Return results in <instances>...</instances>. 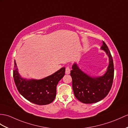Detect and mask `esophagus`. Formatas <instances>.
<instances>
[{
    "label": "esophagus",
    "mask_w": 128,
    "mask_h": 128,
    "mask_svg": "<svg viewBox=\"0 0 128 128\" xmlns=\"http://www.w3.org/2000/svg\"><path fill=\"white\" fill-rule=\"evenodd\" d=\"M66 74H70V67L69 66H67L66 68Z\"/></svg>",
    "instance_id": "obj_1"
}]
</instances>
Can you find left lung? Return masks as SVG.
<instances>
[{
  "instance_id": "left-lung-1",
  "label": "left lung",
  "mask_w": 128,
  "mask_h": 128,
  "mask_svg": "<svg viewBox=\"0 0 128 128\" xmlns=\"http://www.w3.org/2000/svg\"><path fill=\"white\" fill-rule=\"evenodd\" d=\"M100 49L106 52L109 60L107 70L102 76H90L81 70L76 63L72 67L70 76L74 94L83 103L91 104L100 101L108 94L112 85L114 76L112 57L104 41Z\"/></svg>"
}]
</instances>
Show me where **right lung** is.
<instances>
[{
  "instance_id": "1",
  "label": "right lung",
  "mask_w": 128,
  "mask_h": 128,
  "mask_svg": "<svg viewBox=\"0 0 128 128\" xmlns=\"http://www.w3.org/2000/svg\"><path fill=\"white\" fill-rule=\"evenodd\" d=\"M18 70L14 61L13 76L18 92L28 100L40 105H47L53 102L58 84L65 74V67H62L44 78L27 79L22 78Z\"/></svg>"
}]
</instances>
